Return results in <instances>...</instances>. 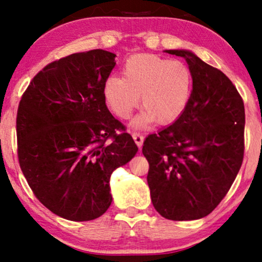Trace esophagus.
<instances>
[{
	"mask_svg": "<svg viewBox=\"0 0 262 262\" xmlns=\"http://www.w3.org/2000/svg\"><path fill=\"white\" fill-rule=\"evenodd\" d=\"M132 137H134V141L136 144H137V146H139L141 148L142 144H143V141H144V137L139 134V132H132Z\"/></svg>",
	"mask_w": 262,
	"mask_h": 262,
	"instance_id": "34e87169",
	"label": "esophagus"
}]
</instances>
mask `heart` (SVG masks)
I'll return each mask as SVG.
<instances>
[{"label":"heart","instance_id":"b5f03b06","mask_svg":"<svg viewBox=\"0 0 262 262\" xmlns=\"http://www.w3.org/2000/svg\"><path fill=\"white\" fill-rule=\"evenodd\" d=\"M124 78L111 76L103 87L107 105L117 117L126 119L138 105L144 108L135 120L144 126L174 121L184 112L191 98L193 76L181 60H170L154 55H137L124 66Z\"/></svg>","mask_w":262,"mask_h":262}]
</instances>
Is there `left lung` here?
I'll return each mask as SVG.
<instances>
[{"label": "left lung", "instance_id": "1", "mask_svg": "<svg viewBox=\"0 0 262 262\" xmlns=\"http://www.w3.org/2000/svg\"><path fill=\"white\" fill-rule=\"evenodd\" d=\"M193 76L191 98L168 127L149 135L142 152L152 205L170 221H193L216 209L235 181L245 155V105L220 69L185 50Z\"/></svg>", "mask_w": 262, "mask_h": 262}]
</instances>
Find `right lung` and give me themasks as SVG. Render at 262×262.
I'll return each instance as SVG.
<instances>
[{
    "instance_id": "1",
    "label": "right lung",
    "mask_w": 262,
    "mask_h": 262,
    "mask_svg": "<svg viewBox=\"0 0 262 262\" xmlns=\"http://www.w3.org/2000/svg\"><path fill=\"white\" fill-rule=\"evenodd\" d=\"M116 55L103 50L53 60L33 77L16 116L17 159L39 202L57 216L84 222L112 203L110 178L137 152L106 106Z\"/></svg>"
}]
</instances>
